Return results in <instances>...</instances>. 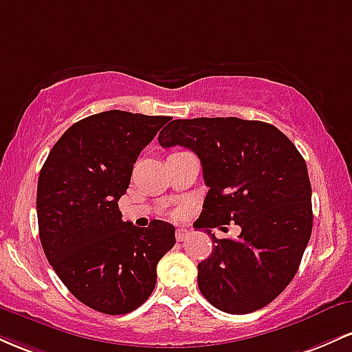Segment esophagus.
<instances>
[{
  "label": "esophagus",
  "mask_w": 352,
  "mask_h": 352,
  "mask_svg": "<svg viewBox=\"0 0 352 352\" xmlns=\"http://www.w3.org/2000/svg\"><path fill=\"white\" fill-rule=\"evenodd\" d=\"M188 235H190V232L187 228H177V232H175V238L179 241H185L188 238Z\"/></svg>",
  "instance_id": "esophagus-1"
}]
</instances>
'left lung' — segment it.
<instances>
[{
  "label": "left lung",
  "mask_w": 352,
  "mask_h": 352,
  "mask_svg": "<svg viewBox=\"0 0 352 352\" xmlns=\"http://www.w3.org/2000/svg\"><path fill=\"white\" fill-rule=\"evenodd\" d=\"M162 147L199 155L208 193L195 228L229 224L236 241L212 236L199 263V288L215 308L246 314L292 283L313 230L308 168L294 144L272 124L238 117L177 119L160 131Z\"/></svg>",
  "instance_id": "left-lung-1"
}]
</instances>
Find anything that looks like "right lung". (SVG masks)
I'll list each match as a JSON object with an SVG mask.
<instances>
[{"label": "right lung", "mask_w": 352, "mask_h": 352, "mask_svg": "<svg viewBox=\"0 0 352 352\" xmlns=\"http://www.w3.org/2000/svg\"><path fill=\"white\" fill-rule=\"evenodd\" d=\"M167 122L125 111L89 116L60 135L39 173L36 210L47 261L99 313L139 308L155 288L157 263L175 245L173 225L134 227L117 204L137 157Z\"/></svg>", "instance_id": "add662e5"}]
</instances>
